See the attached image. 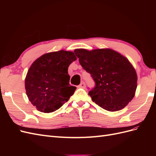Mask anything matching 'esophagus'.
I'll return each instance as SVG.
<instances>
[{"instance_id":"obj_1","label":"esophagus","mask_w":156,"mask_h":156,"mask_svg":"<svg viewBox=\"0 0 156 156\" xmlns=\"http://www.w3.org/2000/svg\"><path fill=\"white\" fill-rule=\"evenodd\" d=\"M85 87H86V85H85V83H84V82H82L81 84H79V88H85Z\"/></svg>"}]
</instances>
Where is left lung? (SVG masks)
<instances>
[{"instance_id": "1", "label": "left lung", "mask_w": 156, "mask_h": 156, "mask_svg": "<svg viewBox=\"0 0 156 156\" xmlns=\"http://www.w3.org/2000/svg\"><path fill=\"white\" fill-rule=\"evenodd\" d=\"M74 53L95 82V87L88 92L94 102L107 111H117L131 101L137 75L125 56L110 49H77Z\"/></svg>"}]
</instances>
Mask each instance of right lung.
<instances>
[{"label":"right lung","mask_w":156,"mask_h":156,"mask_svg":"<svg viewBox=\"0 0 156 156\" xmlns=\"http://www.w3.org/2000/svg\"><path fill=\"white\" fill-rule=\"evenodd\" d=\"M77 58L72 51L44 54L32 63L25 78L26 93L37 110L54 112L72 96L76 87L69 84V66Z\"/></svg>","instance_id":"1"}]
</instances>
